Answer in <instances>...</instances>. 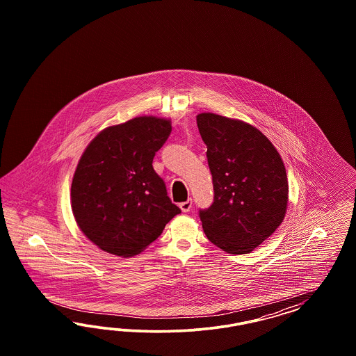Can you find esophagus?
<instances>
[{"label":"esophagus","instance_id":"1","mask_svg":"<svg viewBox=\"0 0 356 356\" xmlns=\"http://www.w3.org/2000/svg\"><path fill=\"white\" fill-rule=\"evenodd\" d=\"M180 209H181L183 213L191 211V209H192V200H188V201H185V202H181V204H180Z\"/></svg>","mask_w":356,"mask_h":356}]
</instances>
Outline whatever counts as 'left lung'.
<instances>
[{"instance_id": "left-lung-1", "label": "left lung", "mask_w": 356, "mask_h": 356, "mask_svg": "<svg viewBox=\"0 0 356 356\" xmlns=\"http://www.w3.org/2000/svg\"><path fill=\"white\" fill-rule=\"evenodd\" d=\"M197 127L214 186L213 204L200 210L205 235L227 253H250L286 216L289 183L280 152L240 120L200 113Z\"/></svg>"}]
</instances>
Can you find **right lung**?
<instances>
[{
  "label": "right lung",
  "instance_id": "1",
  "mask_svg": "<svg viewBox=\"0 0 356 356\" xmlns=\"http://www.w3.org/2000/svg\"><path fill=\"white\" fill-rule=\"evenodd\" d=\"M171 130L170 120L136 118L100 131L82 154L72 183V210L99 248L122 257L138 254L181 213L152 168Z\"/></svg>",
  "mask_w": 356,
  "mask_h": 356
}]
</instances>
